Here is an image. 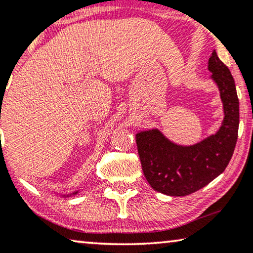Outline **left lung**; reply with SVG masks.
Masks as SVG:
<instances>
[{
    "label": "left lung",
    "mask_w": 253,
    "mask_h": 253,
    "mask_svg": "<svg viewBox=\"0 0 253 253\" xmlns=\"http://www.w3.org/2000/svg\"><path fill=\"white\" fill-rule=\"evenodd\" d=\"M209 70L223 105L224 117L216 133L190 146L172 143L159 129L136 133L145 177L164 195L182 197L198 191L222 174L233 157L240 124L235 81L215 50L209 60Z\"/></svg>",
    "instance_id": "1"
}]
</instances>
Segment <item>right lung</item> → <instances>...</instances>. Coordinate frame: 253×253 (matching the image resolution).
Instances as JSON below:
<instances>
[{"mask_svg":"<svg viewBox=\"0 0 253 253\" xmlns=\"http://www.w3.org/2000/svg\"><path fill=\"white\" fill-rule=\"evenodd\" d=\"M78 192H79V190H76V191L71 192V193H68V195H61V196H62V197H71V196H75V195H77Z\"/></svg>","mask_w":253,"mask_h":253,"instance_id":"1","label":"right lung"}]
</instances>
